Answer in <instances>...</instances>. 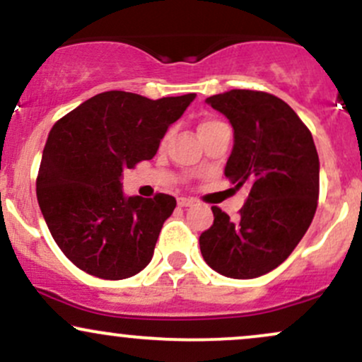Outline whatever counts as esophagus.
<instances>
[{"label": "esophagus", "instance_id": "esophagus-1", "mask_svg": "<svg viewBox=\"0 0 362 362\" xmlns=\"http://www.w3.org/2000/svg\"><path fill=\"white\" fill-rule=\"evenodd\" d=\"M194 199H189V197H180L178 199V206L180 207H189V206H192L194 204Z\"/></svg>", "mask_w": 362, "mask_h": 362}]
</instances>
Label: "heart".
Returning a JSON list of instances; mask_svg holds the SVG:
<instances>
[{
  "instance_id": "b5f03b06",
  "label": "heart",
  "mask_w": 362,
  "mask_h": 362,
  "mask_svg": "<svg viewBox=\"0 0 362 362\" xmlns=\"http://www.w3.org/2000/svg\"><path fill=\"white\" fill-rule=\"evenodd\" d=\"M219 124H223V122H221V120H216V119L202 120L201 126H199V132L207 131V129H213V127H216V126H219Z\"/></svg>"
}]
</instances>
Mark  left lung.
I'll return each instance as SVG.
<instances>
[{"instance_id":"obj_1","label":"left lung","mask_w":362,"mask_h":362,"mask_svg":"<svg viewBox=\"0 0 362 362\" xmlns=\"http://www.w3.org/2000/svg\"><path fill=\"white\" fill-rule=\"evenodd\" d=\"M235 131L224 175L250 189L240 216L213 206L214 223L199 236L211 269L233 279H253L281 265L313 221L320 161L310 129L276 95L230 90L206 100Z\"/></svg>"}]
</instances>
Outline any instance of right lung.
<instances>
[{
	"mask_svg": "<svg viewBox=\"0 0 362 362\" xmlns=\"http://www.w3.org/2000/svg\"><path fill=\"white\" fill-rule=\"evenodd\" d=\"M195 93L151 100L103 91L54 124L45 143L37 201L54 242L81 271L100 279L134 276L151 260L175 197H124V168L156 155L170 124Z\"/></svg>",
	"mask_w": 362,
	"mask_h": 362,
	"instance_id": "1",
	"label": "right lung"
}]
</instances>
